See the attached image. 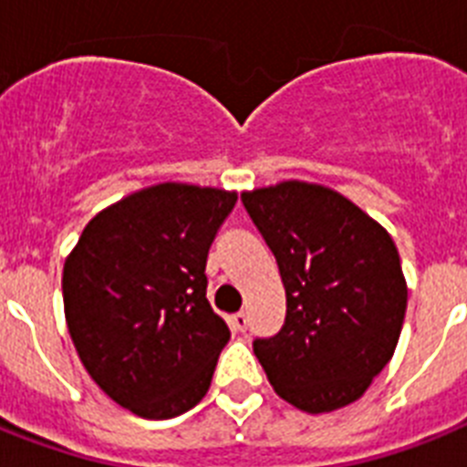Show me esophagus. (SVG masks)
Listing matches in <instances>:
<instances>
[{
    "label": "esophagus",
    "mask_w": 467,
    "mask_h": 467,
    "mask_svg": "<svg viewBox=\"0 0 467 467\" xmlns=\"http://www.w3.org/2000/svg\"><path fill=\"white\" fill-rule=\"evenodd\" d=\"M246 324H249V317L244 312H237L230 317V326H233L234 331H246Z\"/></svg>",
    "instance_id": "obj_1"
}]
</instances>
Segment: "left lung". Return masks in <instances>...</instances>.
<instances>
[{"label":"left lung","mask_w":467,"mask_h":467,"mask_svg":"<svg viewBox=\"0 0 467 467\" xmlns=\"http://www.w3.org/2000/svg\"><path fill=\"white\" fill-rule=\"evenodd\" d=\"M242 201L285 285V324L254 340L273 391L312 415L355 403L391 362L403 328L408 283L396 242L348 196L314 182H278Z\"/></svg>","instance_id":"8db88e82"}]
</instances>
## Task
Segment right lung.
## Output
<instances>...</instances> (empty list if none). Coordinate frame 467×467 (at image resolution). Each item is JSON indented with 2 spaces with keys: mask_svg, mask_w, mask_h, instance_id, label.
Here are the masks:
<instances>
[{
  "mask_svg": "<svg viewBox=\"0 0 467 467\" xmlns=\"http://www.w3.org/2000/svg\"><path fill=\"white\" fill-rule=\"evenodd\" d=\"M237 192L162 182L102 208L64 261V317L90 379L139 418L206 396L230 328L206 299V259Z\"/></svg>",
  "mask_w": 467,
  "mask_h": 467,
  "instance_id": "obj_1",
  "label": "right lung"
}]
</instances>
